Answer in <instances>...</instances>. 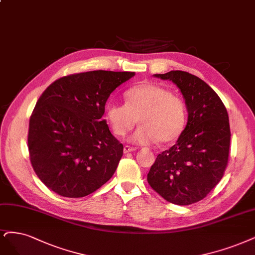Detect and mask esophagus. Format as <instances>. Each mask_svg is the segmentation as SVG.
Here are the masks:
<instances>
[{
	"label": "esophagus",
	"mask_w": 255,
	"mask_h": 255,
	"mask_svg": "<svg viewBox=\"0 0 255 255\" xmlns=\"http://www.w3.org/2000/svg\"><path fill=\"white\" fill-rule=\"evenodd\" d=\"M136 150V147L133 146H129V145H125L124 147V152L125 153H129V152H134Z\"/></svg>",
	"instance_id": "esophagus-1"
}]
</instances>
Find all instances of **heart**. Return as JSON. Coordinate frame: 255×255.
<instances>
[{
    "label": "heart",
    "mask_w": 255,
    "mask_h": 255,
    "mask_svg": "<svg viewBox=\"0 0 255 255\" xmlns=\"http://www.w3.org/2000/svg\"><path fill=\"white\" fill-rule=\"evenodd\" d=\"M126 104L109 103L105 119L112 131L122 137L141 124L129 141L136 144L174 142L182 133L187 122L184 101L170 90L154 83H141L128 89Z\"/></svg>",
    "instance_id": "b5f03b06"
}]
</instances>
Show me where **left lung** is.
<instances>
[{
    "instance_id": "obj_1",
    "label": "left lung",
    "mask_w": 255,
    "mask_h": 255,
    "mask_svg": "<svg viewBox=\"0 0 255 255\" xmlns=\"http://www.w3.org/2000/svg\"><path fill=\"white\" fill-rule=\"evenodd\" d=\"M180 90L188 122L177 142L157 156L147 182L169 203L204 199L224 176L229 158V116L218 95L200 78L182 71L154 75Z\"/></svg>"
}]
</instances>
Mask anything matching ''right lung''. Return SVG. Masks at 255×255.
I'll use <instances>...</instances> for the list:
<instances>
[{
  "mask_svg": "<svg viewBox=\"0 0 255 255\" xmlns=\"http://www.w3.org/2000/svg\"><path fill=\"white\" fill-rule=\"evenodd\" d=\"M134 76L108 71L74 74L43 92L29 119L27 141L33 171L48 189L79 198L113 176L124 145L102 117L110 95Z\"/></svg>",
  "mask_w": 255,
  "mask_h": 255,
  "instance_id": "right-lung-1",
  "label": "right lung"
}]
</instances>
